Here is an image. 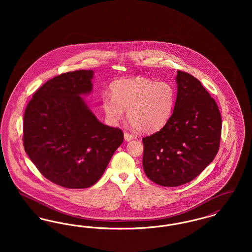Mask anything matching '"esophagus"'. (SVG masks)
Returning <instances> with one entry per match:
<instances>
[{"label": "esophagus", "instance_id": "obj_1", "mask_svg": "<svg viewBox=\"0 0 252 252\" xmlns=\"http://www.w3.org/2000/svg\"><path fill=\"white\" fill-rule=\"evenodd\" d=\"M124 136H125V140L126 141H130L132 139H134V135L131 134V133H129V132H125V134H124Z\"/></svg>", "mask_w": 252, "mask_h": 252}]
</instances>
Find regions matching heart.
I'll return each instance as SVG.
<instances>
[{
    "label": "heart",
    "mask_w": 252,
    "mask_h": 252,
    "mask_svg": "<svg viewBox=\"0 0 252 252\" xmlns=\"http://www.w3.org/2000/svg\"><path fill=\"white\" fill-rule=\"evenodd\" d=\"M175 96V89L168 82L137 77L113 85L112 96H103L102 105L110 122L120 121L124 110H127L132 126L149 133L160 129L167 123L174 108Z\"/></svg>",
    "instance_id": "obj_1"
}]
</instances>
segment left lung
<instances>
[{
	"label": "left lung",
	"mask_w": 252,
	"mask_h": 252,
	"mask_svg": "<svg viewBox=\"0 0 252 252\" xmlns=\"http://www.w3.org/2000/svg\"><path fill=\"white\" fill-rule=\"evenodd\" d=\"M173 114L159 130L145 136L143 166L146 177L165 187L195 179L215 158L222 119L216 100L192 74L178 71Z\"/></svg>",
	"instance_id": "8db88e82"
}]
</instances>
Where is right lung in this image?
Masks as SVG:
<instances>
[{
	"label": "right lung",
	"instance_id": "add662e5",
	"mask_svg": "<svg viewBox=\"0 0 252 252\" xmlns=\"http://www.w3.org/2000/svg\"><path fill=\"white\" fill-rule=\"evenodd\" d=\"M93 76L85 70L55 76L24 111L25 152L44 178L69 189L95 184L124 141L122 129L100 123L80 96L91 93Z\"/></svg>",
	"mask_w": 252,
	"mask_h": 252
}]
</instances>
